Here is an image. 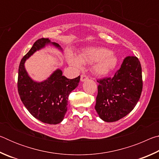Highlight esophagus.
I'll return each instance as SVG.
<instances>
[{
  "instance_id": "obj_1",
  "label": "esophagus",
  "mask_w": 159,
  "mask_h": 159,
  "mask_svg": "<svg viewBox=\"0 0 159 159\" xmlns=\"http://www.w3.org/2000/svg\"><path fill=\"white\" fill-rule=\"evenodd\" d=\"M88 77L85 74H82L81 76H80V80H81L82 82L85 81V80H88Z\"/></svg>"
}]
</instances>
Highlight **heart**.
<instances>
[{"label": "heart", "mask_w": 159, "mask_h": 159, "mask_svg": "<svg viewBox=\"0 0 159 159\" xmlns=\"http://www.w3.org/2000/svg\"><path fill=\"white\" fill-rule=\"evenodd\" d=\"M67 60L71 66L76 69L82 67V63L93 64V73L99 76L109 74L116 69L118 64V58L114 53L105 48H88L79 55V58L69 52Z\"/></svg>", "instance_id": "heart-1"}]
</instances>
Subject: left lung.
Masks as SVG:
<instances>
[{
    "label": "left lung",
    "mask_w": 159,
    "mask_h": 159,
    "mask_svg": "<svg viewBox=\"0 0 159 159\" xmlns=\"http://www.w3.org/2000/svg\"><path fill=\"white\" fill-rule=\"evenodd\" d=\"M97 81L95 110L104 121H116L128 114L140 98L143 85L141 64L135 56H128L114 76Z\"/></svg>",
    "instance_id": "8db88e82"
}]
</instances>
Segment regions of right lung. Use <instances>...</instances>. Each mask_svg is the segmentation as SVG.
Listing matches in <instances>:
<instances>
[{
	"mask_svg": "<svg viewBox=\"0 0 159 159\" xmlns=\"http://www.w3.org/2000/svg\"><path fill=\"white\" fill-rule=\"evenodd\" d=\"M48 43H52L61 50L58 43H51L48 39L37 40L20 61L17 88L21 102L34 117L43 123L57 124L64 119L69 95L79 85L80 76L69 79L62 76L60 69H57L44 81L39 83L32 80L25 68V61Z\"/></svg>",
	"mask_w": 159,
	"mask_h": 159,
	"instance_id": "1",
	"label": "right lung"
}]
</instances>
